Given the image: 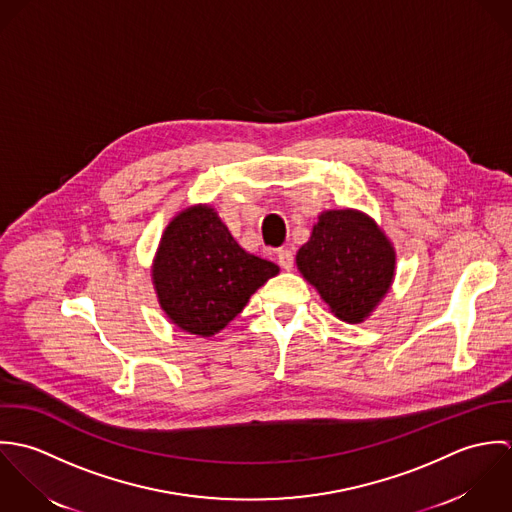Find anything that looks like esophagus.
<instances>
[{
    "label": "esophagus",
    "mask_w": 512,
    "mask_h": 512,
    "mask_svg": "<svg viewBox=\"0 0 512 512\" xmlns=\"http://www.w3.org/2000/svg\"><path fill=\"white\" fill-rule=\"evenodd\" d=\"M277 259H279V265L285 269V271H291L293 265H295V255L291 249H279L277 251Z\"/></svg>",
    "instance_id": "esophagus-1"
}]
</instances>
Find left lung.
Segmentation results:
<instances>
[{
	"label": "left lung",
	"instance_id": "left-lung-1",
	"mask_svg": "<svg viewBox=\"0 0 512 512\" xmlns=\"http://www.w3.org/2000/svg\"><path fill=\"white\" fill-rule=\"evenodd\" d=\"M297 265L338 318L362 322L388 293L396 255L370 217L334 209L318 217L297 253Z\"/></svg>",
	"mask_w": 512,
	"mask_h": 512
}]
</instances>
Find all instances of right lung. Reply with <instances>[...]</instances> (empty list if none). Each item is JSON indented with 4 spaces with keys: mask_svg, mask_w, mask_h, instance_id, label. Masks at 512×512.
Segmentation results:
<instances>
[{
    "mask_svg": "<svg viewBox=\"0 0 512 512\" xmlns=\"http://www.w3.org/2000/svg\"><path fill=\"white\" fill-rule=\"evenodd\" d=\"M277 273L275 263L241 249L211 207L194 205L166 227L152 277L170 320L211 336Z\"/></svg>",
    "mask_w": 512,
    "mask_h": 512,
    "instance_id": "right-lung-1",
    "label": "right lung"
}]
</instances>
